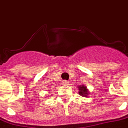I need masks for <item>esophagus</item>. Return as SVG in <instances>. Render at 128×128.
Listing matches in <instances>:
<instances>
[{"mask_svg":"<svg viewBox=\"0 0 128 128\" xmlns=\"http://www.w3.org/2000/svg\"><path fill=\"white\" fill-rule=\"evenodd\" d=\"M62 83H63V84H65V85H66V84H67L68 82V81H63Z\"/></svg>","mask_w":128,"mask_h":128,"instance_id":"obj_1","label":"esophagus"}]
</instances>
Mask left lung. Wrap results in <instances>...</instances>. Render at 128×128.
<instances>
[{"instance_id":"left-lung-1","label":"left lung","mask_w":128,"mask_h":128,"mask_svg":"<svg viewBox=\"0 0 128 128\" xmlns=\"http://www.w3.org/2000/svg\"><path fill=\"white\" fill-rule=\"evenodd\" d=\"M78 88L80 90L79 91V94H80L81 96H87L88 94L89 93L88 90L87 89V87L84 85H81L79 86Z\"/></svg>"}]
</instances>
